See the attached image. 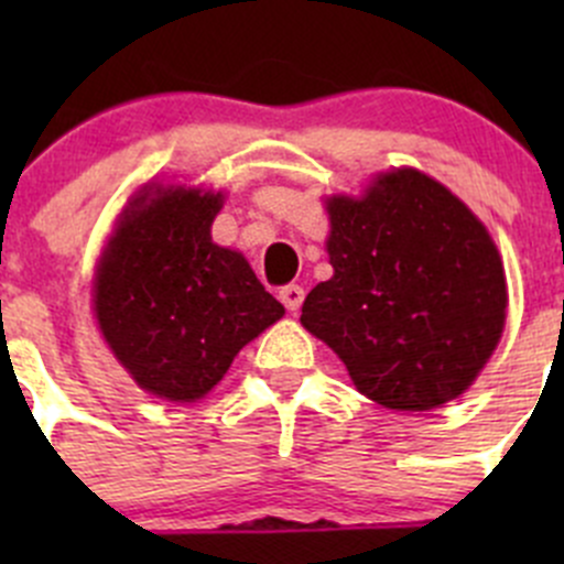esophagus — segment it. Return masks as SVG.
Segmentation results:
<instances>
[{
    "instance_id": "34e87169",
    "label": "esophagus",
    "mask_w": 564,
    "mask_h": 564,
    "mask_svg": "<svg viewBox=\"0 0 564 564\" xmlns=\"http://www.w3.org/2000/svg\"><path fill=\"white\" fill-rule=\"evenodd\" d=\"M278 297H281V303L286 305V311L297 314L300 305H303V300H305V289L300 286V283H286V286H281Z\"/></svg>"
}]
</instances>
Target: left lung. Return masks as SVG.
Returning <instances> with one entry per match:
<instances>
[{"instance_id":"obj_1","label":"left lung","mask_w":564,"mask_h":564,"mask_svg":"<svg viewBox=\"0 0 564 564\" xmlns=\"http://www.w3.org/2000/svg\"><path fill=\"white\" fill-rule=\"evenodd\" d=\"M333 278L303 327L344 360L362 395L425 412L460 395L497 349L508 308L486 226L431 176H377L366 198L327 202Z\"/></svg>"}]
</instances>
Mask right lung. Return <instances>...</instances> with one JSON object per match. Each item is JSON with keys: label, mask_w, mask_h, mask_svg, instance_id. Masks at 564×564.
<instances>
[{"label": "right lung", "mask_w": 564, "mask_h": 564, "mask_svg": "<svg viewBox=\"0 0 564 564\" xmlns=\"http://www.w3.org/2000/svg\"><path fill=\"white\" fill-rule=\"evenodd\" d=\"M220 193L161 187L124 213L95 281V316L139 388L196 401L283 316L242 253L209 237Z\"/></svg>", "instance_id": "1"}]
</instances>
